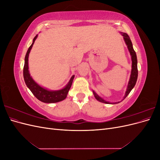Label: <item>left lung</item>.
I'll return each instance as SVG.
<instances>
[{
	"label": "left lung",
	"instance_id": "1",
	"mask_svg": "<svg viewBox=\"0 0 160 160\" xmlns=\"http://www.w3.org/2000/svg\"><path fill=\"white\" fill-rule=\"evenodd\" d=\"M121 34L122 35L123 37L124 41L126 43V45L128 46V50L130 52V55L132 56V72H131V75H130V79L128 83V88L126 91H125V94L124 96V99L126 98V97L129 95V93H130V91L132 90V89L134 88V86L135 85V83H136V81L138 79V59H137V56H136V53H135L133 48V45L132 42L131 41L130 38L129 37V35H128L127 33L125 32H121ZM93 94L95 99L100 101V102H102L104 103H110L108 101H106L105 100H104L103 99H102L95 92L93 91ZM119 102H116L114 103H118Z\"/></svg>",
	"mask_w": 160,
	"mask_h": 160
}]
</instances>
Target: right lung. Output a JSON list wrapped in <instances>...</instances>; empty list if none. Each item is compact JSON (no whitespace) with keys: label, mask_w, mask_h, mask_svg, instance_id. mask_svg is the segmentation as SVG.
I'll list each match as a JSON object with an SVG mask.
<instances>
[{"label":"right lung","mask_w":160,"mask_h":160,"mask_svg":"<svg viewBox=\"0 0 160 160\" xmlns=\"http://www.w3.org/2000/svg\"><path fill=\"white\" fill-rule=\"evenodd\" d=\"M37 38V35L33 38L32 43L31 45L28 48V49L27 52V54L25 58V65H24L23 68V77L25 82L28 87V88L31 90L32 94L35 95L36 98L42 102L51 103H57L61 101L64 100L66 98L67 93L71 88L72 81L75 77V75H72L70 81L63 89L58 90V91H49L45 88H42L39 85H38L36 82L32 79L28 71V55L32 49V47L35 42L36 38Z\"/></svg>","instance_id":"right-lung-1"}]
</instances>
